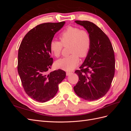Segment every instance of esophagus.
I'll return each mask as SVG.
<instances>
[{"label":"esophagus","mask_w":131,"mask_h":131,"mask_svg":"<svg viewBox=\"0 0 131 131\" xmlns=\"http://www.w3.org/2000/svg\"><path fill=\"white\" fill-rule=\"evenodd\" d=\"M71 74H72V72H67V73H66L67 76H69V75H70Z\"/></svg>","instance_id":"obj_1"}]
</instances>
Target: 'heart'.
<instances>
[{
  "label": "heart",
  "mask_w": 131,
  "mask_h": 131,
  "mask_svg": "<svg viewBox=\"0 0 131 131\" xmlns=\"http://www.w3.org/2000/svg\"><path fill=\"white\" fill-rule=\"evenodd\" d=\"M61 42L52 40L50 49L56 57L61 56L63 47L70 46L69 56L59 59L55 63L56 67L67 71H72L79 63V57H86L91 48V39L90 34L79 27H68L59 36Z\"/></svg>",
  "instance_id": "1"
}]
</instances>
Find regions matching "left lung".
Masks as SVG:
<instances>
[{
  "label": "left lung",
  "instance_id": "8db88e82",
  "mask_svg": "<svg viewBox=\"0 0 131 131\" xmlns=\"http://www.w3.org/2000/svg\"><path fill=\"white\" fill-rule=\"evenodd\" d=\"M90 34L91 44L89 53L80 70L75 72L79 81L74 90L79 97L95 101L105 96L113 81L115 68L114 52L109 38L98 26L88 21H75Z\"/></svg>",
  "mask_w": 131,
  "mask_h": 131
}]
</instances>
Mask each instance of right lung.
Segmentation results:
<instances>
[{
  "label": "right lung",
  "instance_id": "obj_1",
  "mask_svg": "<svg viewBox=\"0 0 131 131\" xmlns=\"http://www.w3.org/2000/svg\"><path fill=\"white\" fill-rule=\"evenodd\" d=\"M64 24L63 21L38 25L26 34L19 46L18 73L26 93L35 101L43 103L53 98L66 76L61 69L47 74L53 63L50 42Z\"/></svg>",
  "mask_w": 131,
  "mask_h": 131
}]
</instances>
